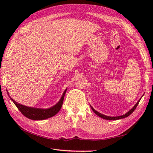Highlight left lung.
I'll return each instance as SVG.
<instances>
[{
  "instance_id": "1",
  "label": "left lung",
  "mask_w": 153,
  "mask_h": 153,
  "mask_svg": "<svg viewBox=\"0 0 153 153\" xmlns=\"http://www.w3.org/2000/svg\"><path fill=\"white\" fill-rule=\"evenodd\" d=\"M140 100H141V99H139V100H138L137 102L135 104V105L134 107H133V108H132L130 110H129V111H128L126 114H123V115H122V116H116V117H112V116L111 117V116H105V115L102 114H100V113L98 112L97 111H96V110H95V109H94L91 106V108H92L93 111L94 112H95L97 116H99V117H100V118H103V119H105V120H116L124 118H126V117H128V116H129V115H130L135 110V108H137V105H138V104H139V101H140Z\"/></svg>"
}]
</instances>
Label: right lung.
I'll use <instances>...</instances> for the list:
<instances>
[{
	"instance_id": "right-lung-1",
	"label": "right lung",
	"mask_w": 153,
	"mask_h": 153,
	"mask_svg": "<svg viewBox=\"0 0 153 153\" xmlns=\"http://www.w3.org/2000/svg\"><path fill=\"white\" fill-rule=\"evenodd\" d=\"M66 89L64 91L62 96L61 99H60L59 102H58L56 105L54 106L51 107L47 109H42V108H32V107H29L24 105H22L21 104H19L16 102L14 100H13L10 97V99L15 104L16 107L18 108L19 111L21 112L23 115L27 117V118H30L31 120H45L51 118L53 116L56 115V114L60 111L62 106L63 104V100L64 98V95L66 92ZM8 95L9 94L8 93Z\"/></svg>"
}]
</instances>
